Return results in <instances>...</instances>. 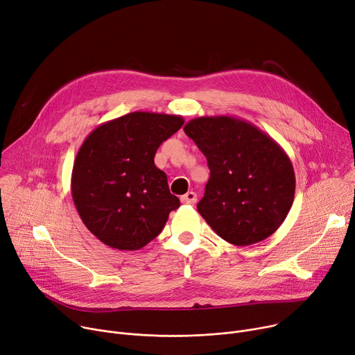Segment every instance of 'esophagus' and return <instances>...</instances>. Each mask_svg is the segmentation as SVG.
Instances as JSON below:
<instances>
[{"label":"esophagus","mask_w":355,"mask_h":355,"mask_svg":"<svg viewBox=\"0 0 355 355\" xmlns=\"http://www.w3.org/2000/svg\"><path fill=\"white\" fill-rule=\"evenodd\" d=\"M181 202L187 205H194L197 202V194L194 191H188L185 196L181 197Z\"/></svg>","instance_id":"obj_1"}]
</instances>
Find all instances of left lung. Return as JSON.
I'll list each match as a JSON object with an SVG mask.
<instances>
[{
	"mask_svg": "<svg viewBox=\"0 0 355 355\" xmlns=\"http://www.w3.org/2000/svg\"><path fill=\"white\" fill-rule=\"evenodd\" d=\"M184 132L208 161L211 177L197 209L209 227L236 246L275 234L295 200V170L286 151L234 116L192 119Z\"/></svg>",
	"mask_w": 355,
	"mask_h": 355,
	"instance_id": "obj_1",
	"label": "left lung"
}]
</instances>
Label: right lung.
<instances>
[{"label": "right lung", "mask_w": 355, "mask_h": 355, "mask_svg": "<svg viewBox=\"0 0 355 355\" xmlns=\"http://www.w3.org/2000/svg\"><path fill=\"white\" fill-rule=\"evenodd\" d=\"M182 124L181 116L133 112L98 125L85 139L71 191L80 219L101 242L137 250L163 231L180 200L154 155Z\"/></svg>", "instance_id": "add662e5"}]
</instances>
